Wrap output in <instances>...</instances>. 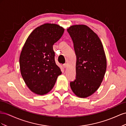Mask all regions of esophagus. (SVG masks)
I'll list each match as a JSON object with an SVG mask.
<instances>
[{"mask_svg": "<svg viewBox=\"0 0 126 126\" xmlns=\"http://www.w3.org/2000/svg\"><path fill=\"white\" fill-rule=\"evenodd\" d=\"M67 64H64L63 65V66L64 68H66L67 67Z\"/></svg>", "mask_w": 126, "mask_h": 126, "instance_id": "esophagus-1", "label": "esophagus"}]
</instances>
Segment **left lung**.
Masks as SVG:
<instances>
[{"label":"left lung","mask_w":126,"mask_h":126,"mask_svg":"<svg viewBox=\"0 0 126 126\" xmlns=\"http://www.w3.org/2000/svg\"><path fill=\"white\" fill-rule=\"evenodd\" d=\"M67 31L77 56L76 79L70 82V87L77 96L87 98L98 89L105 77L107 60L103 46L98 36L87 25H72Z\"/></svg>","instance_id":"left-lung-1"}]
</instances>
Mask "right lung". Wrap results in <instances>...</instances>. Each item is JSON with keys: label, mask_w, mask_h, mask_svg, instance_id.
<instances>
[{"label": "right lung", "mask_w": 126, "mask_h": 126, "mask_svg": "<svg viewBox=\"0 0 126 126\" xmlns=\"http://www.w3.org/2000/svg\"><path fill=\"white\" fill-rule=\"evenodd\" d=\"M64 32L59 25L44 24L32 32L23 46L19 57L20 73L25 84L35 94H47L62 74L55 63L53 45Z\"/></svg>", "instance_id": "right-lung-1"}]
</instances>
